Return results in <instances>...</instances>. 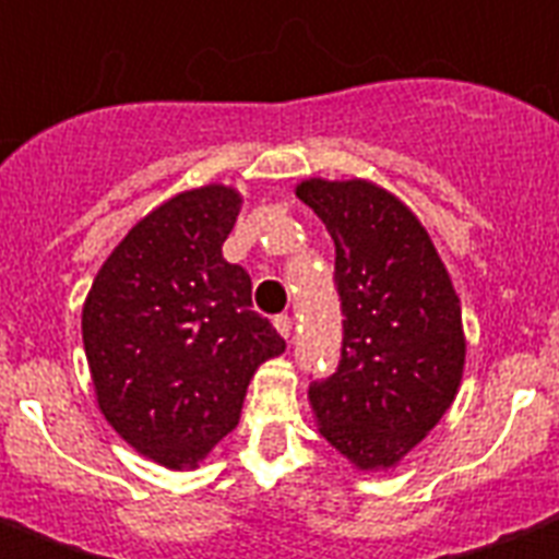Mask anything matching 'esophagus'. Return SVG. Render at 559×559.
Here are the masks:
<instances>
[{"label": "esophagus", "mask_w": 559, "mask_h": 559, "mask_svg": "<svg viewBox=\"0 0 559 559\" xmlns=\"http://www.w3.org/2000/svg\"><path fill=\"white\" fill-rule=\"evenodd\" d=\"M275 330H278L284 340H290V336H294V321H290L287 314H278V318H275Z\"/></svg>", "instance_id": "esophagus-1"}]
</instances>
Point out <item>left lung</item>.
<instances>
[{"mask_svg": "<svg viewBox=\"0 0 559 559\" xmlns=\"http://www.w3.org/2000/svg\"><path fill=\"white\" fill-rule=\"evenodd\" d=\"M336 245L343 358L311 382L321 438L358 471L394 468L443 419L465 370L453 278L419 216L370 180L296 183Z\"/></svg>", "mask_w": 559, "mask_h": 559, "instance_id": "obj_1", "label": "left lung"}]
</instances>
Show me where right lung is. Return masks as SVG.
<instances>
[{"label": "right lung", "instance_id": "add662e5", "mask_svg": "<svg viewBox=\"0 0 559 559\" xmlns=\"http://www.w3.org/2000/svg\"><path fill=\"white\" fill-rule=\"evenodd\" d=\"M241 195L186 189L106 257L82 306L97 407L124 443L165 468L199 462L241 419L257 367L284 340L250 306V275L223 260Z\"/></svg>", "mask_w": 559, "mask_h": 559}]
</instances>
